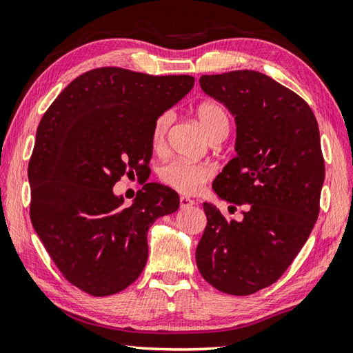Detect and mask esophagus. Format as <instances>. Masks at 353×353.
Returning <instances> with one entry per match:
<instances>
[{
	"label": "esophagus",
	"mask_w": 353,
	"mask_h": 353,
	"mask_svg": "<svg viewBox=\"0 0 353 353\" xmlns=\"http://www.w3.org/2000/svg\"><path fill=\"white\" fill-rule=\"evenodd\" d=\"M194 204H195L194 199H190L188 196L179 198V205H181V209H188V208H190V205H194Z\"/></svg>",
	"instance_id": "1"
}]
</instances>
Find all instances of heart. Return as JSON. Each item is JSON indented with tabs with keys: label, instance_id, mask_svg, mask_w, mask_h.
Segmentation results:
<instances>
[{
	"label": "heart",
	"instance_id": "heart-1",
	"mask_svg": "<svg viewBox=\"0 0 353 353\" xmlns=\"http://www.w3.org/2000/svg\"><path fill=\"white\" fill-rule=\"evenodd\" d=\"M195 117L198 124L201 125V129L210 139L224 137L229 129V115L224 105L218 101L208 99V101L199 103L195 109ZM172 123H174V114L170 110H165L157 117L154 128H152V145H154V149L161 150L164 148L165 137H168ZM214 165L209 163L174 159L159 169V179L179 194L194 195L214 176Z\"/></svg>",
	"mask_w": 353,
	"mask_h": 353
}]
</instances>
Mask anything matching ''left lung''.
Here are the masks:
<instances>
[{"label": "left lung", "instance_id": "1", "mask_svg": "<svg viewBox=\"0 0 353 353\" xmlns=\"http://www.w3.org/2000/svg\"><path fill=\"white\" fill-rule=\"evenodd\" d=\"M199 84L235 115L236 157L212 188L230 210H244L235 221L203 204L196 265L224 294L252 295L278 281L316 223L325 172L320 130L309 104L261 72L203 75Z\"/></svg>", "mask_w": 353, "mask_h": 353}]
</instances>
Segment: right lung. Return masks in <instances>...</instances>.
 <instances>
[{
    "mask_svg": "<svg viewBox=\"0 0 353 353\" xmlns=\"http://www.w3.org/2000/svg\"><path fill=\"white\" fill-rule=\"evenodd\" d=\"M194 83L98 68L73 79L39 121L28 169L30 219L58 270L85 294L129 288L148 261L149 225L178 209V194L163 184H144L130 208L112 188L145 174L157 117Z\"/></svg>",
    "mask_w": 353,
    "mask_h": 353,
    "instance_id": "1",
    "label": "right lung"
}]
</instances>
